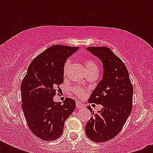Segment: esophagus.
I'll list each match as a JSON object with an SVG mask.
<instances>
[{
  "label": "esophagus",
  "instance_id": "1",
  "mask_svg": "<svg viewBox=\"0 0 153 153\" xmlns=\"http://www.w3.org/2000/svg\"><path fill=\"white\" fill-rule=\"evenodd\" d=\"M83 106V104H82L81 102H76V107L77 108H81V107Z\"/></svg>",
  "mask_w": 153,
  "mask_h": 153
}]
</instances>
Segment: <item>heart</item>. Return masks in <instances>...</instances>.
<instances>
[{
	"mask_svg": "<svg viewBox=\"0 0 153 153\" xmlns=\"http://www.w3.org/2000/svg\"><path fill=\"white\" fill-rule=\"evenodd\" d=\"M69 61H67V62H65L64 68H63V71H64V73H66V72L67 71V69H68V67H69ZM86 71H92V70H98V65L96 64L94 61H92V60H88V61L86 62ZM73 91L77 95L79 96V97H82V96H83L84 94L83 89L82 88V87H80V86L74 87V88H73Z\"/></svg>",
	"mask_w": 153,
	"mask_h": 153,
	"instance_id": "b5f03b06",
	"label": "heart"
}]
</instances>
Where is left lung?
<instances>
[{
    "mask_svg": "<svg viewBox=\"0 0 153 153\" xmlns=\"http://www.w3.org/2000/svg\"><path fill=\"white\" fill-rule=\"evenodd\" d=\"M86 50L102 61L103 74L89 98V102L102 105L85 127L87 137L105 142L115 137L123 128L132 111L133 86L124 62L106 47H89Z\"/></svg>",
    "mask_w": 153,
    "mask_h": 153,
    "instance_id": "8db88e82",
    "label": "left lung"
}]
</instances>
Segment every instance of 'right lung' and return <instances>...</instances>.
Instances as JSON below:
<instances>
[{
    "instance_id": "obj_1",
    "label": "right lung",
    "mask_w": 153,
    "mask_h": 153,
    "mask_svg": "<svg viewBox=\"0 0 153 153\" xmlns=\"http://www.w3.org/2000/svg\"><path fill=\"white\" fill-rule=\"evenodd\" d=\"M79 48L63 45L50 47L31 62L21 82L25 119L32 133L42 140L59 137L65 121L75 108V102L71 98H66L63 104L53 98L57 86L63 82L65 62Z\"/></svg>"
}]
</instances>
